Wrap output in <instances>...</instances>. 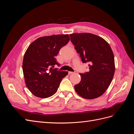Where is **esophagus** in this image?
I'll return each mask as SVG.
<instances>
[{
	"label": "esophagus",
	"instance_id": "1",
	"mask_svg": "<svg viewBox=\"0 0 134 134\" xmlns=\"http://www.w3.org/2000/svg\"><path fill=\"white\" fill-rule=\"evenodd\" d=\"M69 74H74V72H72V71H69L68 72Z\"/></svg>",
	"mask_w": 134,
	"mask_h": 134
}]
</instances>
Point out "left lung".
Returning <instances> with one entry per match:
<instances>
[{
    "instance_id": "obj_1",
    "label": "left lung",
    "mask_w": 134,
    "mask_h": 134,
    "mask_svg": "<svg viewBox=\"0 0 134 134\" xmlns=\"http://www.w3.org/2000/svg\"><path fill=\"white\" fill-rule=\"evenodd\" d=\"M70 40L83 63H89L88 72L80 73V82L74 86L86 99L102 96L110 85L115 73V59L111 48L102 37L89 33L70 34Z\"/></svg>"
}]
</instances>
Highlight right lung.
Segmentation results:
<instances>
[{
	"mask_svg": "<svg viewBox=\"0 0 134 134\" xmlns=\"http://www.w3.org/2000/svg\"><path fill=\"white\" fill-rule=\"evenodd\" d=\"M68 35H56L40 37L28 46L23 60V72L26 87L34 96L49 97L58 91L68 71L54 69L60 48L69 41Z\"/></svg>",
	"mask_w": 134,
	"mask_h": 134,
	"instance_id": "obj_1",
	"label": "right lung"
}]
</instances>
